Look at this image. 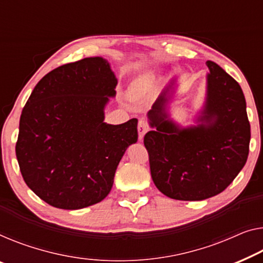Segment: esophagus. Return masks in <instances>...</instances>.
<instances>
[{"mask_svg":"<svg viewBox=\"0 0 263 263\" xmlns=\"http://www.w3.org/2000/svg\"><path fill=\"white\" fill-rule=\"evenodd\" d=\"M148 131V125H147V123L145 120H143V119H140L139 121H138V136H139V139L142 140L143 139V137H144V135L145 133H146Z\"/></svg>","mask_w":263,"mask_h":263,"instance_id":"esophagus-1","label":"esophagus"}]
</instances>
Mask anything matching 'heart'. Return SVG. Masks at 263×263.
Here are the masks:
<instances>
[{
	"label": "heart",
	"mask_w": 263,
	"mask_h": 263,
	"mask_svg": "<svg viewBox=\"0 0 263 263\" xmlns=\"http://www.w3.org/2000/svg\"><path fill=\"white\" fill-rule=\"evenodd\" d=\"M131 94H132V97H136V96H137V93H136V91H133V92L131 93Z\"/></svg>",
	"instance_id": "obj_1"
}]
</instances>
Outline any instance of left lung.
Here are the masks:
<instances>
[{
  "label": "left lung",
  "mask_w": 263,
  "mask_h": 263,
  "mask_svg": "<svg viewBox=\"0 0 263 263\" xmlns=\"http://www.w3.org/2000/svg\"><path fill=\"white\" fill-rule=\"evenodd\" d=\"M206 66V100L197 126L181 128L167 119L170 85L147 113L156 127L144 137L152 181L160 193L179 201L222 193L249 154L250 124L241 86L215 62Z\"/></svg>",
  "instance_id": "8db88e82"
}]
</instances>
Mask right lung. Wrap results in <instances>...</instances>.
<instances>
[{
    "mask_svg": "<svg viewBox=\"0 0 263 263\" xmlns=\"http://www.w3.org/2000/svg\"><path fill=\"white\" fill-rule=\"evenodd\" d=\"M117 79L103 58L62 65L42 78L20 118L16 158L27 185L42 201L76 210L103 201L128 145L136 118L104 123Z\"/></svg>",
    "mask_w": 263,
    "mask_h": 263,
    "instance_id": "1",
    "label": "right lung"
}]
</instances>
